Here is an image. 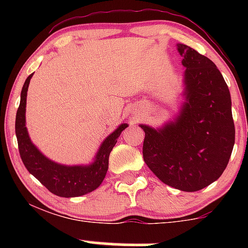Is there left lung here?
<instances>
[{
    "mask_svg": "<svg viewBox=\"0 0 248 248\" xmlns=\"http://www.w3.org/2000/svg\"><path fill=\"white\" fill-rule=\"evenodd\" d=\"M186 67V102L175 122L162 129L140 124L143 160L164 184L182 191L202 190L220 177L234 146L231 95L220 71L198 51L178 44Z\"/></svg>",
    "mask_w": 248,
    "mask_h": 248,
    "instance_id": "left-lung-1",
    "label": "left lung"
}]
</instances>
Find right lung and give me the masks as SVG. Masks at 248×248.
Wrapping results in <instances>:
<instances>
[{
	"instance_id": "right-lung-1",
	"label": "right lung",
	"mask_w": 248,
	"mask_h": 248,
	"mask_svg": "<svg viewBox=\"0 0 248 248\" xmlns=\"http://www.w3.org/2000/svg\"><path fill=\"white\" fill-rule=\"evenodd\" d=\"M31 77L32 75L28 77L22 88L21 102L17 109L15 122L19 155L25 168L50 192L59 197H78L93 191L104 181L108 169L109 154L115 146L121 132L128 126L126 124H121L102 142L100 149L96 154L95 161L91 166L67 167L50 161L33 146L25 127V105Z\"/></svg>"
}]
</instances>
